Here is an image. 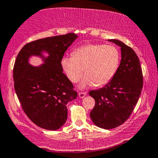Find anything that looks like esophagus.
<instances>
[{
	"label": "esophagus",
	"instance_id": "esophagus-1",
	"mask_svg": "<svg viewBox=\"0 0 158 158\" xmlns=\"http://www.w3.org/2000/svg\"><path fill=\"white\" fill-rule=\"evenodd\" d=\"M85 95H86L85 92H80L79 93V98H83Z\"/></svg>",
	"mask_w": 158,
	"mask_h": 158
}]
</instances>
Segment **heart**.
Returning <instances> with one entry per match:
<instances>
[{
  "label": "heart",
  "mask_w": 158,
  "mask_h": 158,
  "mask_svg": "<svg viewBox=\"0 0 158 158\" xmlns=\"http://www.w3.org/2000/svg\"><path fill=\"white\" fill-rule=\"evenodd\" d=\"M120 54L112 44H83L73 52L70 57L61 59V66L68 79L76 83L85 73L82 86H102L109 83L118 69Z\"/></svg>",
  "instance_id": "b5f03b06"
}]
</instances>
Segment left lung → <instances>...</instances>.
<instances>
[{"label":"left lung","mask_w":158,"mask_h":158,"mask_svg":"<svg viewBox=\"0 0 158 158\" xmlns=\"http://www.w3.org/2000/svg\"><path fill=\"white\" fill-rule=\"evenodd\" d=\"M121 48L120 64L112 80L104 87L89 92L95 101L90 113L92 122L105 129L116 128L127 120L139 101L143 86L139 59L132 48L110 39Z\"/></svg>","instance_id":"1"}]
</instances>
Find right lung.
Returning <instances> with one entry per match:
<instances>
[{"label": "right lung", "instance_id": "obj_1", "mask_svg": "<svg viewBox=\"0 0 158 158\" xmlns=\"http://www.w3.org/2000/svg\"><path fill=\"white\" fill-rule=\"evenodd\" d=\"M77 35L68 33L28 43L18 54L13 66L14 89L25 114L42 129L57 130L67 119L66 104L77 98V92L63 73L61 59ZM49 53L45 64L31 66L32 55Z\"/></svg>", "mask_w": 158, "mask_h": 158}]
</instances>
